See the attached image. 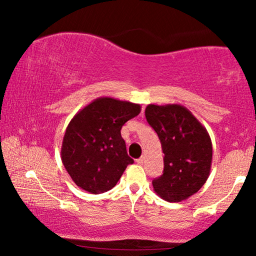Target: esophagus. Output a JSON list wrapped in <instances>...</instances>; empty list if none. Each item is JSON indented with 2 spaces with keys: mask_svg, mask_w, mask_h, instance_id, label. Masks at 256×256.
Returning <instances> with one entry per match:
<instances>
[{
  "mask_svg": "<svg viewBox=\"0 0 256 256\" xmlns=\"http://www.w3.org/2000/svg\"><path fill=\"white\" fill-rule=\"evenodd\" d=\"M136 162H138V164H143V162H144V156L140 157V158H138V160H136Z\"/></svg>",
  "mask_w": 256,
  "mask_h": 256,
  "instance_id": "1",
  "label": "esophagus"
}]
</instances>
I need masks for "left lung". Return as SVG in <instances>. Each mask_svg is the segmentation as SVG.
Here are the masks:
<instances>
[{
    "instance_id": "8db88e82",
    "label": "left lung",
    "mask_w": 256,
    "mask_h": 256,
    "mask_svg": "<svg viewBox=\"0 0 256 256\" xmlns=\"http://www.w3.org/2000/svg\"><path fill=\"white\" fill-rule=\"evenodd\" d=\"M146 118L158 135L164 152L163 174L152 180L154 191L169 202H183L197 194L210 176L211 138L182 104H150Z\"/></svg>"
}]
</instances>
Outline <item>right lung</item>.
I'll list each match as a JSON object with an SVG mask.
<instances>
[{"label":"right lung","instance_id":"obj_1","mask_svg":"<svg viewBox=\"0 0 256 256\" xmlns=\"http://www.w3.org/2000/svg\"><path fill=\"white\" fill-rule=\"evenodd\" d=\"M140 112L138 104L101 96L73 116L60 154L76 185L94 194L116 185L128 164L134 163L127 154L121 128Z\"/></svg>","mask_w":256,"mask_h":256}]
</instances>
